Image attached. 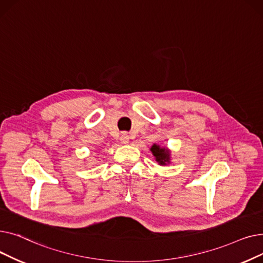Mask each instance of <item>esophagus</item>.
Wrapping results in <instances>:
<instances>
[{"label": "esophagus", "mask_w": 263, "mask_h": 263, "mask_svg": "<svg viewBox=\"0 0 263 263\" xmlns=\"http://www.w3.org/2000/svg\"><path fill=\"white\" fill-rule=\"evenodd\" d=\"M129 140H130V137H129V135H128L127 133H123V134L120 136V142H121L122 144H128V143H129Z\"/></svg>", "instance_id": "34e87169"}]
</instances>
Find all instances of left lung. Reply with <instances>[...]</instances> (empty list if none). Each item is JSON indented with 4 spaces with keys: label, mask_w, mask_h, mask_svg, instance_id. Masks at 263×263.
<instances>
[{
    "label": "left lung",
    "mask_w": 263,
    "mask_h": 263,
    "mask_svg": "<svg viewBox=\"0 0 263 263\" xmlns=\"http://www.w3.org/2000/svg\"><path fill=\"white\" fill-rule=\"evenodd\" d=\"M150 151L153 153L156 161L161 166L168 165L172 162V151L167 147L161 146L159 144H154L150 148Z\"/></svg>",
    "instance_id": "8db88e82"
}]
</instances>
